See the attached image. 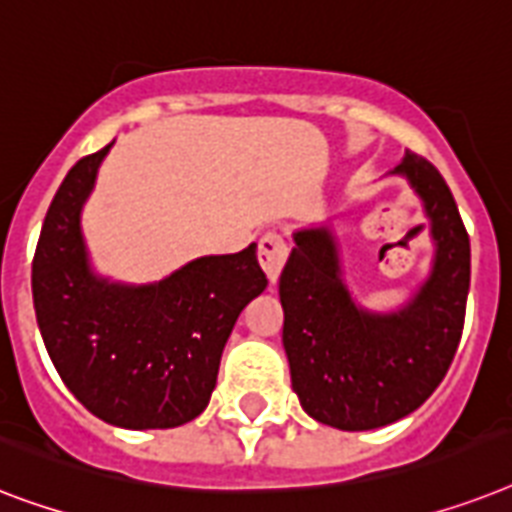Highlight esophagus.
<instances>
[{
    "label": "esophagus",
    "mask_w": 512,
    "mask_h": 512,
    "mask_svg": "<svg viewBox=\"0 0 512 512\" xmlns=\"http://www.w3.org/2000/svg\"><path fill=\"white\" fill-rule=\"evenodd\" d=\"M285 259H288V245H285L282 235L264 232L259 240V264L264 269V275L269 277V282H277L282 267H285Z\"/></svg>",
    "instance_id": "obj_1"
}]
</instances>
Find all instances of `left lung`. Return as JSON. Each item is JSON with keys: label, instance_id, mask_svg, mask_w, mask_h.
<instances>
[{"label": "left lung", "instance_id": "obj_1", "mask_svg": "<svg viewBox=\"0 0 512 512\" xmlns=\"http://www.w3.org/2000/svg\"><path fill=\"white\" fill-rule=\"evenodd\" d=\"M402 174L431 222L433 267L399 312H367L341 280L330 227L293 235L280 275L282 346L298 402L317 423L370 431L410 415L436 391L463 335L470 240L447 182L431 161L407 153Z\"/></svg>", "mask_w": 512, "mask_h": 512}]
</instances>
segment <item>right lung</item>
<instances>
[{
	"instance_id": "obj_1",
	"label": "right lung",
	"mask_w": 512,
	"mask_h": 512,
	"mask_svg": "<svg viewBox=\"0 0 512 512\" xmlns=\"http://www.w3.org/2000/svg\"><path fill=\"white\" fill-rule=\"evenodd\" d=\"M108 150L81 158L49 203L31 264L36 322L55 370L92 415L134 431L177 428L208 407L224 343L267 275L256 243L150 285L94 275L81 206Z\"/></svg>"
}]
</instances>
